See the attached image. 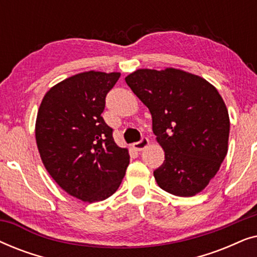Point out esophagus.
Listing matches in <instances>:
<instances>
[{
  "label": "esophagus",
  "instance_id": "34e87169",
  "mask_svg": "<svg viewBox=\"0 0 257 257\" xmlns=\"http://www.w3.org/2000/svg\"><path fill=\"white\" fill-rule=\"evenodd\" d=\"M149 144H150V140L146 138V137H143L142 139L139 140V142H137V143H135L132 145V147L133 149H135L136 151H143L144 149H146L147 146H149Z\"/></svg>",
  "mask_w": 257,
  "mask_h": 257
}]
</instances>
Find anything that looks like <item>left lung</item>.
<instances>
[{"label": "left lung", "mask_w": 257, "mask_h": 257, "mask_svg": "<svg viewBox=\"0 0 257 257\" xmlns=\"http://www.w3.org/2000/svg\"><path fill=\"white\" fill-rule=\"evenodd\" d=\"M125 80L149 107L165 152L153 172L158 186L177 196L198 194L228 152L230 122L222 97L202 77L173 68L139 69Z\"/></svg>", "instance_id": "1"}]
</instances>
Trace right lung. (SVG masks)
Listing matches in <instances>:
<instances>
[{
  "mask_svg": "<svg viewBox=\"0 0 257 257\" xmlns=\"http://www.w3.org/2000/svg\"><path fill=\"white\" fill-rule=\"evenodd\" d=\"M119 72L86 71L45 93L38 108L36 143L59 187L84 202L103 201L117 191L130 164L127 149L114 143L101 113Z\"/></svg>",
  "mask_w": 257,
  "mask_h": 257,
  "instance_id": "right-lung-1",
  "label": "right lung"
}]
</instances>
